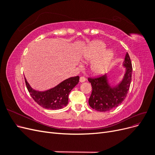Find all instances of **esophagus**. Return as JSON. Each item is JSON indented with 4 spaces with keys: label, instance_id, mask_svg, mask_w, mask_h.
<instances>
[{
    "label": "esophagus",
    "instance_id": "obj_1",
    "mask_svg": "<svg viewBox=\"0 0 155 155\" xmlns=\"http://www.w3.org/2000/svg\"><path fill=\"white\" fill-rule=\"evenodd\" d=\"M85 81H86V78H85V77L81 76V77H80V78H79V81H80L81 83L85 82Z\"/></svg>",
    "mask_w": 155,
    "mask_h": 155
}]
</instances>
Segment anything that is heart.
<instances>
[{
    "label": "heart",
    "instance_id": "1",
    "mask_svg": "<svg viewBox=\"0 0 155 155\" xmlns=\"http://www.w3.org/2000/svg\"><path fill=\"white\" fill-rule=\"evenodd\" d=\"M105 48V45L102 43L101 42L94 43L89 46V48L86 51V53L85 54V59L87 60L94 59L102 51H104ZM113 55V51L110 49H108L103 51L102 54L100 56H99V57H98V58H98L92 62L91 67L92 72L96 74L104 73L107 69L109 68Z\"/></svg>",
    "mask_w": 155,
    "mask_h": 155
}]
</instances>
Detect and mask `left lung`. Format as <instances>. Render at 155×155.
<instances>
[{
    "instance_id": "8db88e82",
    "label": "left lung",
    "mask_w": 155,
    "mask_h": 155,
    "mask_svg": "<svg viewBox=\"0 0 155 155\" xmlns=\"http://www.w3.org/2000/svg\"><path fill=\"white\" fill-rule=\"evenodd\" d=\"M126 67L124 79L118 85L110 87L107 74L96 78H88L91 83L92 93L88 104L93 109L106 112L115 109L125 99L132 79L133 67L129 54L127 52L123 64Z\"/></svg>"
}]
</instances>
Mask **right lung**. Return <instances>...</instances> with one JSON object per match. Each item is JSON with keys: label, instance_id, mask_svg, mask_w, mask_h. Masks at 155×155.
I'll use <instances>...</instances> for the list:
<instances>
[{"label": "right lung", "instance_id": "1", "mask_svg": "<svg viewBox=\"0 0 155 155\" xmlns=\"http://www.w3.org/2000/svg\"><path fill=\"white\" fill-rule=\"evenodd\" d=\"M25 79L28 91L37 104L46 109L56 110L67 105L69 94L79 83V77L77 76L70 78L54 88L45 92H39L32 89L26 78Z\"/></svg>", "mask_w": 155, "mask_h": 155}]
</instances>
